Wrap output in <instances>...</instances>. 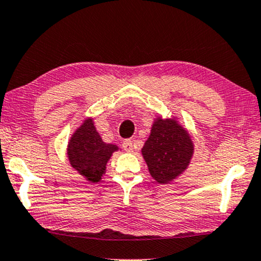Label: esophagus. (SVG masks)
I'll list each match as a JSON object with an SVG mask.
<instances>
[{"label": "esophagus", "instance_id": "1", "mask_svg": "<svg viewBox=\"0 0 261 261\" xmlns=\"http://www.w3.org/2000/svg\"><path fill=\"white\" fill-rule=\"evenodd\" d=\"M123 149L125 151H127V152H131L134 150V143H133V141H130V140H125L124 142H123Z\"/></svg>", "mask_w": 261, "mask_h": 261}]
</instances>
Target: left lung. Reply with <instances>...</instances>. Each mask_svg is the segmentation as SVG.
I'll return each mask as SVG.
<instances>
[{
  "instance_id": "obj_1",
  "label": "left lung",
  "mask_w": 261,
  "mask_h": 261,
  "mask_svg": "<svg viewBox=\"0 0 261 261\" xmlns=\"http://www.w3.org/2000/svg\"><path fill=\"white\" fill-rule=\"evenodd\" d=\"M190 135L175 119L156 118L142 155L150 175L160 184H168L189 167L193 155Z\"/></svg>"
}]
</instances>
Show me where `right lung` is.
I'll return each instance as SVG.
<instances>
[{
	"mask_svg": "<svg viewBox=\"0 0 261 261\" xmlns=\"http://www.w3.org/2000/svg\"><path fill=\"white\" fill-rule=\"evenodd\" d=\"M118 147L105 143L93 119H86L68 143V159L71 167L89 182H98L105 174L106 165Z\"/></svg>",
	"mask_w": 261,
	"mask_h": 261,
	"instance_id": "add662e5",
	"label": "right lung"
}]
</instances>
